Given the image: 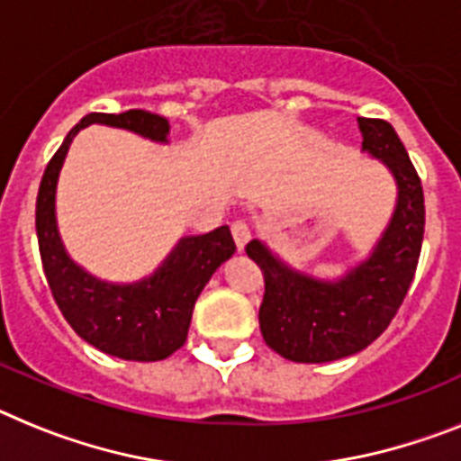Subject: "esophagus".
Returning <instances> with one entry per match:
<instances>
[{"label":"esophagus","instance_id":"1","mask_svg":"<svg viewBox=\"0 0 461 461\" xmlns=\"http://www.w3.org/2000/svg\"><path fill=\"white\" fill-rule=\"evenodd\" d=\"M231 236H234L236 248L243 250L246 243L250 241V227L246 225V220H234V222H231Z\"/></svg>","mask_w":461,"mask_h":461}]
</instances>
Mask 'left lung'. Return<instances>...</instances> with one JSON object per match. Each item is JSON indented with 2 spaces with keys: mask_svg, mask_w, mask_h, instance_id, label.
I'll return each mask as SVG.
<instances>
[{
  "mask_svg": "<svg viewBox=\"0 0 461 461\" xmlns=\"http://www.w3.org/2000/svg\"><path fill=\"white\" fill-rule=\"evenodd\" d=\"M359 130L364 150L383 159L399 185L397 211L375 253L339 283H320L283 267L259 241L246 246L264 276V341L292 362L322 364L364 350L397 315L418 269L424 234L418 171L387 120L359 118Z\"/></svg>",
  "mask_w": 461,
  "mask_h": 461,
  "instance_id": "8db88e82",
  "label": "left lung"
}]
</instances>
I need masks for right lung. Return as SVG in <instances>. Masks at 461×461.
<instances>
[{"instance_id":"obj_1","label":"right lung","mask_w":461,"mask_h":461,"mask_svg":"<svg viewBox=\"0 0 461 461\" xmlns=\"http://www.w3.org/2000/svg\"><path fill=\"white\" fill-rule=\"evenodd\" d=\"M92 122L131 130L153 141H167L169 131L162 115L130 109L90 113L67 134L39 185L37 236L43 274L64 320L90 346L130 362H158L185 343L199 292L220 264L234 255V239L227 225L190 236L153 278L136 285H106L78 269L64 253L55 227V183L71 139Z\"/></svg>"}]
</instances>
